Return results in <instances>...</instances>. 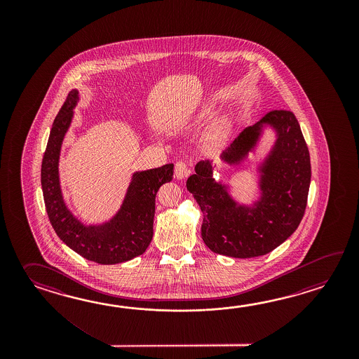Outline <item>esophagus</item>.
I'll list each match as a JSON object with an SVG mask.
<instances>
[{
	"label": "esophagus",
	"mask_w": 359,
	"mask_h": 359,
	"mask_svg": "<svg viewBox=\"0 0 359 359\" xmlns=\"http://www.w3.org/2000/svg\"><path fill=\"white\" fill-rule=\"evenodd\" d=\"M190 175V170L187 168V164L184 161H178L175 165V177L177 180H183Z\"/></svg>",
	"instance_id": "esophagus-1"
}]
</instances>
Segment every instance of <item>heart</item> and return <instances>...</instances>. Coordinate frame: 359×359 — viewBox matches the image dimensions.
<instances>
[{"label":"heart","instance_id":"heart-1","mask_svg":"<svg viewBox=\"0 0 359 359\" xmlns=\"http://www.w3.org/2000/svg\"><path fill=\"white\" fill-rule=\"evenodd\" d=\"M210 115V109L205 107L201 110V113L198 114V122L205 121L206 118ZM231 128H232V123L229 118H221L219 121L214 123L212 130L209 132L208 137H206V149L209 151H217L222 149L223 146L227 144L229 135H231Z\"/></svg>","mask_w":359,"mask_h":359}]
</instances>
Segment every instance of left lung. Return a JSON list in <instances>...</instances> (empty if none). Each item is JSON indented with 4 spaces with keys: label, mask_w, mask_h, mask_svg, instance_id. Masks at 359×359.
<instances>
[{
    "label": "left lung",
    "mask_w": 359,
    "mask_h": 359,
    "mask_svg": "<svg viewBox=\"0 0 359 359\" xmlns=\"http://www.w3.org/2000/svg\"><path fill=\"white\" fill-rule=\"evenodd\" d=\"M266 127L275 130L276 141L257 168L260 194L252 204L237 203L229 184L215 182L210 161H198L186 182L203 212L201 237L217 254L243 259L268 254L295 232L304 215L311 158L291 111H269L245 128L222 154V161L240 165L255 150Z\"/></svg>",
    "instance_id": "8db88e82"
}]
</instances>
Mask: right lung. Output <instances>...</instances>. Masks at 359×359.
Instances as JSON below:
<instances>
[{
  "mask_svg": "<svg viewBox=\"0 0 359 359\" xmlns=\"http://www.w3.org/2000/svg\"><path fill=\"white\" fill-rule=\"evenodd\" d=\"M78 101V90L69 92L55 118L42 159L41 184L47 215L61 241L86 259L99 264L123 263L144 254L151 243L156 192L172 181L173 164L135 172L114 217L101 224H84L65 204L59 177L61 145Z\"/></svg>",
  "mask_w": 359,
  "mask_h": 359,
  "instance_id": "1",
  "label": "right lung"
}]
</instances>
